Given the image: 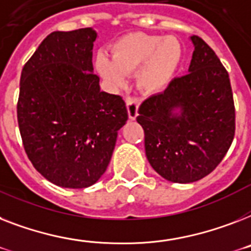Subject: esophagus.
<instances>
[{
  "label": "esophagus",
  "mask_w": 251,
  "mask_h": 251,
  "mask_svg": "<svg viewBox=\"0 0 251 251\" xmlns=\"http://www.w3.org/2000/svg\"><path fill=\"white\" fill-rule=\"evenodd\" d=\"M126 107H127V113H129L130 120H135L138 116V108H139V103L135 98H129L126 100Z\"/></svg>",
  "instance_id": "obj_1"
}]
</instances>
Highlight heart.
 <instances>
[{
    "mask_svg": "<svg viewBox=\"0 0 251 251\" xmlns=\"http://www.w3.org/2000/svg\"><path fill=\"white\" fill-rule=\"evenodd\" d=\"M183 49L178 38L147 33H131L112 48V59L97 56L95 68L99 76L113 89L122 87L126 76L136 73V86L144 94L164 90L182 62Z\"/></svg>",
    "mask_w": 251,
    "mask_h": 251,
    "instance_id": "obj_1",
    "label": "heart"
}]
</instances>
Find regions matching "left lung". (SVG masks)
<instances>
[{"label":"left lung","mask_w":251,"mask_h":251,"mask_svg":"<svg viewBox=\"0 0 251 251\" xmlns=\"http://www.w3.org/2000/svg\"><path fill=\"white\" fill-rule=\"evenodd\" d=\"M188 73L139 107L138 124L154 172L169 182H197L217 168L235 136L229 76L213 49L192 36Z\"/></svg>","instance_id":"1"}]
</instances>
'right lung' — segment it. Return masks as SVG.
<instances>
[{"mask_svg":"<svg viewBox=\"0 0 251 251\" xmlns=\"http://www.w3.org/2000/svg\"><path fill=\"white\" fill-rule=\"evenodd\" d=\"M93 28L52 32L20 76L18 124L34 169L63 188L100 179L127 121L125 101L100 90L94 75Z\"/></svg>","mask_w":251,"mask_h":251,"instance_id":"add662e5","label":"right lung"}]
</instances>
